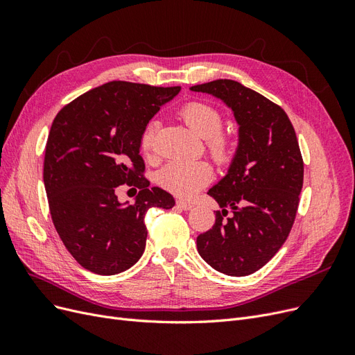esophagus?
<instances>
[{
	"mask_svg": "<svg viewBox=\"0 0 355 355\" xmlns=\"http://www.w3.org/2000/svg\"><path fill=\"white\" fill-rule=\"evenodd\" d=\"M176 204L182 210H191L192 207H194V204H192L191 201H187V200H178Z\"/></svg>",
	"mask_w": 355,
	"mask_h": 355,
	"instance_id": "obj_1",
	"label": "esophagus"
}]
</instances>
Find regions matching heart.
Wrapping results in <instances>:
<instances>
[{
    "instance_id": "heart-1",
    "label": "heart",
    "mask_w": 355,
    "mask_h": 355,
    "mask_svg": "<svg viewBox=\"0 0 355 355\" xmlns=\"http://www.w3.org/2000/svg\"><path fill=\"white\" fill-rule=\"evenodd\" d=\"M179 116L197 136L202 137L213 159L228 164L235 153V136L223 130L222 112L207 102L191 101L179 110ZM157 123L149 121L141 136L142 153L149 157L154 151ZM213 178V167L207 161H170L158 173V184L178 197L189 198L206 187Z\"/></svg>"
}]
</instances>
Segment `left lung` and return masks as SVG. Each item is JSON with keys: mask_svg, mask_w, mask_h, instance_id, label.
<instances>
[{"mask_svg": "<svg viewBox=\"0 0 355 355\" xmlns=\"http://www.w3.org/2000/svg\"><path fill=\"white\" fill-rule=\"evenodd\" d=\"M191 90L222 99L240 124L228 175L209 191L222 210L197 237V249L216 271L249 275L272 259L295 223L304 185L295 128L280 105L237 81L214 80Z\"/></svg>", "mask_w": 355, "mask_h": 355, "instance_id": "1", "label": "left lung"}]
</instances>
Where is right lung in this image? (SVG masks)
Segmentation results:
<instances>
[{
    "label": "right lung",
    "instance_id": "right-lung-1",
    "mask_svg": "<svg viewBox=\"0 0 355 355\" xmlns=\"http://www.w3.org/2000/svg\"><path fill=\"white\" fill-rule=\"evenodd\" d=\"M179 90L111 81L78 96L53 120L42 170L49 209L62 243L85 270H128L145 250L146 211L175 206L168 192L149 188L139 153L145 125ZM120 184L139 189L132 207L117 201Z\"/></svg>",
    "mask_w": 355,
    "mask_h": 355
}]
</instances>
